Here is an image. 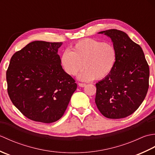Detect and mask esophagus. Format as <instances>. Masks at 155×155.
I'll return each mask as SVG.
<instances>
[{"instance_id": "esophagus-1", "label": "esophagus", "mask_w": 155, "mask_h": 155, "mask_svg": "<svg viewBox=\"0 0 155 155\" xmlns=\"http://www.w3.org/2000/svg\"><path fill=\"white\" fill-rule=\"evenodd\" d=\"M78 86H79L80 87H84L85 86H86V84H84V83H78Z\"/></svg>"}]
</instances>
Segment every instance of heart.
Segmentation results:
<instances>
[{
	"instance_id": "obj_1",
	"label": "heart",
	"mask_w": 155,
	"mask_h": 155,
	"mask_svg": "<svg viewBox=\"0 0 155 155\" xmlns=\"http://www.w3.org/2000/svg\"><path fill=\"white\" fill-rule=\"evenodd\" d=\"M116 61L117 52L113 45L92 38L78 41L71 51L64 52L61 58L62 67L68 75H76L83 66L85 69L78 76L83 81L107 77Z\"/></svg>"
}]
</instances>
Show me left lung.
I'll list each match as a JSON object with an SVG mask.
<instances>
[{"label": "left lung", "mask_w": 155, "mask_h": 155, "mask_svg": "<svg viewBox=\"0 0 155 155\" xmlns=\"http://www.w3.org/2000/svg\"><path fill=\"white\" fill-rule=\"evenodd\" d=\"M98 34L111 39L117 61L110 73L96 84L95 103L105 117H127L137 110L146 97L149 65L142 48L124 32L110 29Z\"/></svg>", "instance_id": "8db88e82"}]
</instances>
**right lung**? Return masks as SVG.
Listing matches in <instances>:
<instances>
[{
	"instance_id": "right-lung-1",
	"label": "right lung",
	"mask_w": 155,
	"mask_h": 155,
	"mask_svg": "<svg viewBox=\"0 0 155 155\" xmlns=\"http://www.w3.org/2000/svg\"><path fill=\"white\" fill-rule=\"evenodd\" d=\"M62 42L36 41L15 52L6 71L13 104L31 120L51 123L64 114L77 89L58 54Z\"/></svg>"
}]
</instances>
